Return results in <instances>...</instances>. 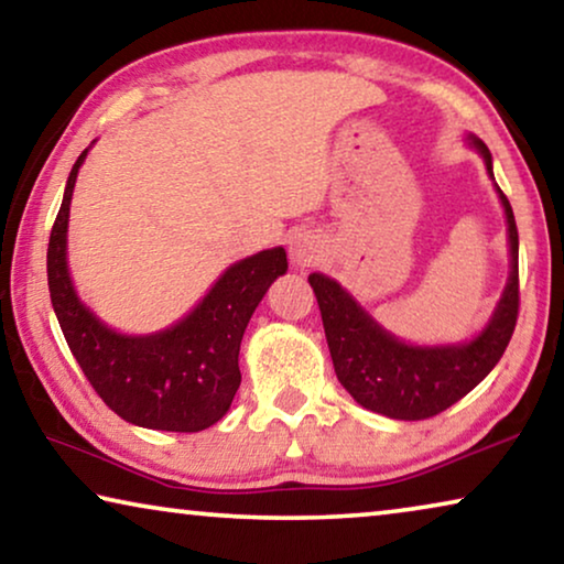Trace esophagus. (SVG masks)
Segmentation results:
<instances>
[{
  "instance_id": "34e87169",
  "label": "esophagus",
  "mask_w": 564,
  "mask_h": 564,
  "mask_svg": "<svg viewBox=\"0 0 564 564\" xmlns=\"http://www.w3.org/2000/svg\"><path fill=\"white\" fill-rule=\"evenodd\" d=\"M291 258L293 263L306 268V265H314L318 258H322V242H318L314 235H296V238L291 240Z\"/></svg>"
}]
</instances>
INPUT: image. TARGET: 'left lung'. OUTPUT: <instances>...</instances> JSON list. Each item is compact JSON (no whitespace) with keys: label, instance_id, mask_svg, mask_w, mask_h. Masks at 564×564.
I'll return each instance as SVG.
<instances>
[{"label":"left lung","instance_id":"1","mask_svg":"<svg viewBox=\"0 0 564 564\" xmlns=\"http://www.w3.org/2000/svg\"><path fill=\"white\" fill-rule=\"evenodd\" d=\"M468 141L484 156L494 180L491 151L481 139L468 137ZM497 192L509 225L511 273L491 322L476 339L448 347H413L384 332L329 275H308L334 372L362 408L394 420L433 417L466 398L497 367L519 316V232L507 195L499 187Z\"/></svg>","mask_w":564,"mask_h":564}]
</instances>
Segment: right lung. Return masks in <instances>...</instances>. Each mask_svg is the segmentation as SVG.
<instances>
[{"mask_svg": "<svg viewBox=\"0 0 564 564\" xmlns=\"http://www.w3.org/2000/svg\"><path fill=\"white\" fill-rule=\"evenodd\" d=\"M67 176L47 242V285L67 347L98 398L126 423L151 431L197 433L230 410L240 388V341L260 299L285 273L283 248L230 265L182 322L156 334L126 336L100 322L73 289L67 271V215L75 176Z\"/></svg>", "mask_w": 564, "mask_h": 564, "instance_id": "right-lung-1", "label": "right lung"}]
</instances>
